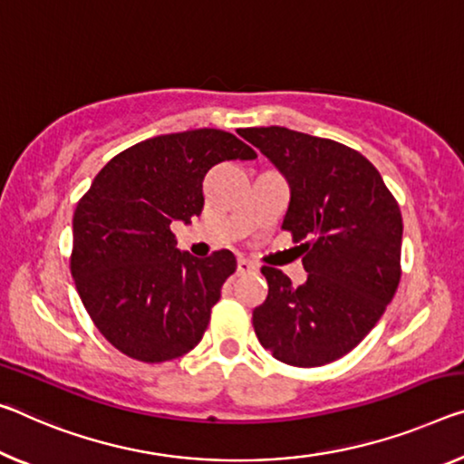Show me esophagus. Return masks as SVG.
Segmentation results:
<instances>
[{"label": "esophagus", "instance_id": "obj_1", "mask_svg": "<svg viewBox=\"0 0 464 464\" xmlns=\"http://www.w3.org/2000/svg\"><path fill=\"white\" fill-rule=\"evenodd\" d=\"M256 270H258V266L249 260H246V258L237 260V275H247V272H256Z\"/></svg>", "mask_w": 464, "mask_h": 464}]
</instances>
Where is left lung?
I'll return each instance as SVG.
<instances>
[{
  "label": "left lung",
  "mask_w": 464,
  "mask_h": 464,
  "mask_svg": "<svg viewBox=\"0 0 464 464\" xmlns=\"http://www.w3.org/2000/svg\"><path fill=\"white\" fill-rule=\"evenodd\" d=\"M276 165L291 188L283 229L304 240L299 286L262 266L268 297L256 307V336L286 365L318 367L357 347L382 318L401 281L402 217L378 169L328 138L270 126L239 131Z\"/></svg>",
  "instance_id": "obj_1"
}]
</instances>
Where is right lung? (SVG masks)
I'll use <instances>...</instances> for the list:
<instances>
[{"label":"right lung","mask_w":464,"mask_h":464,"mask_svg":"<svg viewBox=\"0 0 464 464\" xmlns=\"http://www.w3.org/2000/svg\"><path fill=\"white\" fill-rule=\"evenodd\" d=\"M256 157L215 128L154 136L109 160L80 198L70 270L94 326L123 355L163 363L202 341L237 260L229 249L181 254L171 223L202 215L212 167Z\"/></svg>","instance_id":"obj_1"}]
</instances>
